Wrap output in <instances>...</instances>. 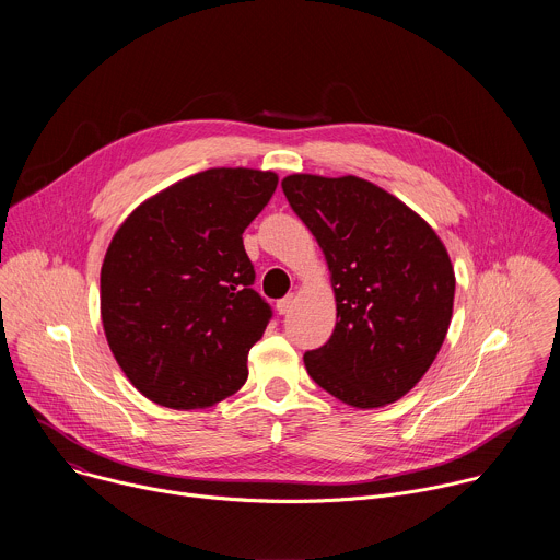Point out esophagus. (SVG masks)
<instances>
[{"label":"esophagus","mask_w":560,"mask_h":560,"mask_svg":"<svg viewBox=\"0 0 560 560\" xmlns=\"http://www.w3.org/2000/svg\"><path fill=\"white\" fill-rule=\"evenodd\" d=\"M292 303H294V296H292V294L279 299V301H277V312H279V314H288V312L292 310Z\"/></svg>","instance_id":"1"}]
</instances>
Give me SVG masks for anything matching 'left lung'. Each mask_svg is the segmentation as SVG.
<instances>
[{
    "label": "left lung",
    "mask_w": 560,
    "mask_h": 560,
    "mask_svg": "<svg viewBox=\"0 0 560 560\" xmlns=\"http://www.w3.org/2000/svg\"><path fill=\"white\" fill-rule=\"evenodd\" d=\"M281 188L322 246L337 299L332 337L303 354L307 374L352 408L396 401L428 372L450 328L456 281L445 246L365 179L290 175Z\"/></svg>",
    "instance_id": "left-lung-1"
}]
</instances>
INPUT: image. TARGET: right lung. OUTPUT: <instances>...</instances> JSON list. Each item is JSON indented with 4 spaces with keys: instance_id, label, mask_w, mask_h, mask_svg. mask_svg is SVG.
<instances>
[{
    "instance_id": "right-lung-1",
    "label": "right lung",
    "mask_w": 560,
    "mask_h": 560,
    "mask_svg": "<svg viewBox=\"0 0 560 560\" xmlns=\"http://www.w3.org/2000/svg\"><path fill=\"white\" fill-rule=\"evenodd\" d=\"M279 179L210 168L143 201L102 266V322L130 383L150 401L197 410L248 378V352L272 318L253 288L244 230Z\"/></svg>"
}]
</instances>
